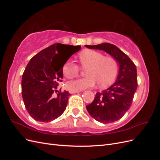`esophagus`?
<instances>
[{
  "instance_id": "1",
  "label": "esophagus",
  "mask_w": 160,
  "mask_h": 160,
  "mask_svg": "<svg viewBox=\"0 0 160 160\" xmlns=\"http://www.w3.org/2000/svg\"><path fill=\"white\" fill-rule=\"evenodd\" d=\"M81 91H71V93H79Z\"/></svg>"
}]
</instances>
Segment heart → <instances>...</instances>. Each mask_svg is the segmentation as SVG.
<instances>
[{"mask_svg":"<svg viewBox=\"0 0 160 160\" xmlns=\"http://www.w3.org/2000/svg\"><path fill=\"white\" fill-rule=\"evenodd\" d=\"M80 64L87 69L83 78L67 82V88L70 91H82L93 87L97 83L100 88L111 84L118 74V62L113 57H104L98 51L87 50L79 55ZM80 72L79 66L74 61L68 60L62 66L63 75L68 79L77 77Z\"/></svg>","mask_w":160,"mask_h":160,"instance_id":"obj_1","label":"heart"}]
</instances>
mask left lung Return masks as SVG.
Listing matches in <instances>:
<instances>
[{
  "label": "left lung",
  "mask_w": 160,
  "mask_h": 160,
  "mask_svg": "<svg viewBox=\"0 0 160 160\" xmlns=\"http://www.w3.org/2000/svg\"><path fill=\"white\" fill-rule=\"evenodd\" d=\"M91 49L106 52L118 62L119 71L113 85L97 93L87 110L99 122L109 123L122 118L132 103L138 88L137 69L129 57L118 47L108 42L97 45H85Z\"/></svg>",
  "instance_id": "obj_1"
}]
</instances>
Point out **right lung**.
Wrapping results in <instances>:
<instances>
[{"mask_svg":"<svg viewBox=\"0 0 160 160\" xmlns=\"http://www.w3.org/2000/svg\"><path fill=\"white\" fill-rule=\"evenodd\" d=\"M65 49V58L59 49ZM81 46L53 44L42 50L28 62L22 77V97L27 111L38 122H49L61 116L68 103L70 93L57 90L62 79V66ZM58 93L56 94V92Z\"/></svg>","mask_w":160,"mask_h":160,"instance_id":"1","label":"right lung"}]
</instances>
